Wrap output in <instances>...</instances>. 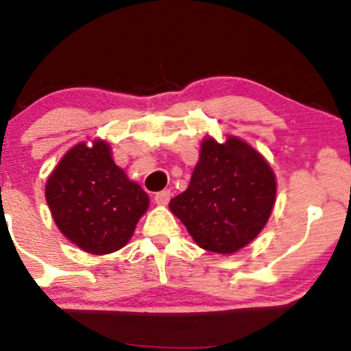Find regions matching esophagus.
<instances>
[{
  "label": "esophagus",
  "mask_w": 351,
  "mask_h": 351,
  "mask_svg": "<svg viewBox=\"0 0 351 351\" xmlns=\"http://www.w3.org/2000/svg\"><path fill=\"white\" fill-rule=\"evenodd\" d=\"M169 198H171V192L169 190H161V192H158L154 195V202L158 205H168Z\"/></svg>",
  "instance_id": "34e87169"
}]
</instances>
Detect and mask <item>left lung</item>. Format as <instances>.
Segmentation results:
<instances>
[{
  "label": "left lung",
  "instance_id": "1",
  "mask_svg": "<svg viewBox=\"0 0 351 351\" xmlns=\"http://www.w3.org/2000/svg\"><path fill=\"white\" fill-rule=\"evenodd\" d=\"M277 195V178L267 159L236 136L224 143L204 137L189 189L169 208L198 246L232 254L267 226Z\"/></svg>",
  "mask_w": 351,
  "mask_h": 351
}]
</instances>
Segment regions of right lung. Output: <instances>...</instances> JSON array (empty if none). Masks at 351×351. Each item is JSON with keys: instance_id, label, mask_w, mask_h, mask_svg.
I'll use <instances>...</instances> for the list:
<instances>
[{"instance_id": "1", "label": "right lung", "mask_w": 351, "mask_h": 351, "mask_svg": "<svg viewBox=\"0 0 351 351\" xmlns=\"http://www.w3.org/2000/svg\"><path fill=\"white\" fill-rule=\"evenodd\" d=\"M45 200L59 231L91 254L125 246L149 207L147 193L115 165L101 139L62 156L45 183Z\"/></svg>"}]
</instances>
